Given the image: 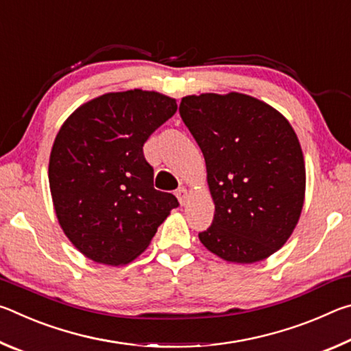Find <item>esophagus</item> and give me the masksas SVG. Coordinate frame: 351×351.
<instances>
[{"label":"esophagus","mask_w":351,"mask_h":351,"mask_svg":"<svg viewBox=\"0 0 351 351\" xmlns=\"http://www.w3.org/2000/svg\"><path fill=\"white\" fill-rule=\"evenodd\" d=\"M176 198L180 199V204L181 206H186V203H187V190L184 189V187H180L176 190Z\"/></svg>","instance_id":"esophagus-1"}]
</instances>
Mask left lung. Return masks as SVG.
Listing matches in <instances>:
<instances>
[{
  "label": "left lung",
  "instance_id": "left-lung-1",
  "mask_svg": "<svg viewBox=\"0 0 351 351\" xmlns=\"http://www.w3.org/2000/svg\"><path fill=\"white\" fill-rule=\"evenodd\" d=\"M180 114L204 154L215 203L201 243L235 263L268 258L287 243L304 207L305 162L293 127L240 93L182 97Z\"/></svg>",
  "mask_w": 351,
  "mask_h": 351
}]
</instances>
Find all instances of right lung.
<instances>
[{
  "mask_svg": "<svg viewBox=\"0 0 351 351\" xmlns=\"http://www.w3.org/2000/svg\"><path fill=\"white\" fill-rule=\"evenodd\" d=\"M178 110L154 91L108 93L63 123L49 158V187L64 235L97 263L119 266L145 251L175 195L153 187L144 144Z\"/></svg>",
  "mask_w": 351,
  "mask_h": 351,
  "instance_id": "obj_1",
  "label": "right lung"
}]
</instances>
